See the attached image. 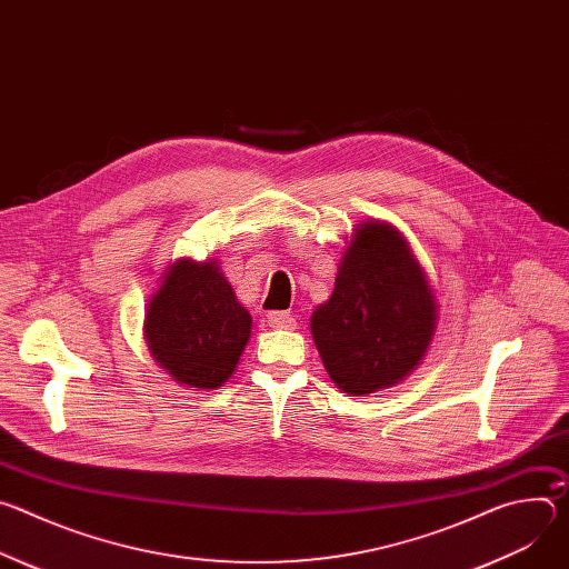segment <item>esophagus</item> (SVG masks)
<instances>
[{
	"label": "esophagus",
	"mask_w": 569,
	"mask_h": 569,
	"mask_svg": "<svg viewBox=\"0 0 569 569\" xmlns=\"http://www.w3.org/2000/svg\"><path fill=\"white\" fill-rule=\"evenodd\" d=\"M266 321L270 323L272 329H295L297 327V319L283 310H272L266 315Z\"/></svg>",
	"instance_id": "1"
}]
</instances>
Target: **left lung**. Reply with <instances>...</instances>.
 Returning a JSON list of instances; mask_svg holds the SVG:
<instances>
[{"label":"left lung","mask_w":569,"mask_h":569,"mask_svg":"<svg viewBox=\"0 0 569 569\" xmlns=\"http://www.w3.org/2000/svg\"><path fill=\"white\" fill-rule=\"evenodd\" d=\"M439 319L435 290L398 227L369 218L345 242L331 297L310 333L331 380L367 396L408 378L426 358Z\"/></svg>","instance_id":"1"}]
</instances>
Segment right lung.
<instances>
[{
	"mask_svg": "<svg viewBox=\"0 0 569 569\" xmlns=\"http://www.w3.org/2000/svg\"><path fill=\"white\" fill-rule=\"evenodd\" d=\"M250 338L252 315L216 259L173 261L146 303V347L182 387L207 391L227 382Z\"/></svg>",
	"mask_w": 569,
	"mask_h": 569,
	"instance_id": "obj_1",
	"label": "right lung"
}]
</instances>
